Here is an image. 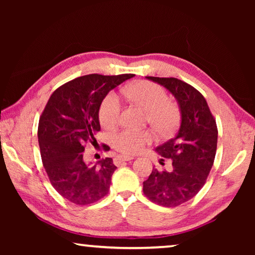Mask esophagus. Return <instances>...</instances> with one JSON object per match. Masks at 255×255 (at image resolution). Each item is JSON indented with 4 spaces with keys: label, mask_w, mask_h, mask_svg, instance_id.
Wrapping results in <instances>:
<instances>
[{
    "label": "esophagus",
    "mask_w": 255,
    "mask_h": 255,
    "mask_svg": "<svg viewBox=\"0 0 255 255\" xmlns=\"http://www.w3.org/2000/svg\"><path fill=\"white\" fill-rule=\"evenodd\" d=\"M133 159L132 156H117L115 158V163L118 164L120 162H127V161H131Z\"/></svg>",
    "instance_id": "esophagus-1"
}]
</instances>
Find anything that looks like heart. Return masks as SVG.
Instances as JSON below:
<instances>
[{
  "label": "heart",
  "mask_w": 255,
  "mask_h": 255,
  "mask_svg": "<svg viewBox=\"0 0 255 255\" xmlns=\"http://www.w3.org/2000/svg\"><path fill=\"white\" fill-rule=\"evenodd\" d=\"M125 97L147 110V120L161 135H169L178 127L180 109L175 102L169 100L164 88L149 81H139L124 89ZM122 100L115 92H109L99 109V120L105 128H112L122 116ZM154 139L148 129L124 128L111 138L114 147L120 153L135 155L141 152Z\"/></svg>",
  "instance_id": "heart-1"
}]
</instances>
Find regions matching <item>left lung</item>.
<instances>
[{"instance_id": "left-lung-1", "label": "left lung", "mask_w": 255, "mask_h": 255, "mask_svg": "<svg viewBox=\"0 0 255 255\" xmlns=\"http://www.w3.org/2000/svg\"><path fill=\"white\" fill-rule=\"evenodd\" d=\"M146 77L169 90L181 110L178 135L156 148L163 162L170 159L172 170L153 169L143 183L150 201L173 208L195 197L206 183L215 161L218 129L206 99L192 85L175 77Z\"/></svg>"}]
</instances>
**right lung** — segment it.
<instances>
[{
    "instance_id": "obj_1",
    "label": "right lung",
    "mask_w": 255,
    "mask_h": 255,
    "mask_svg": "<svg viewBox=\"0 0 255 255\" xmlns=\"http://www.w3.org/2000/svg\"><path fill=\"white\" fill-rule=\"evenodd\" d=\"M133 74L80 76L51 94L38 125L41 161L49 181L60 196L79 206L108 195L117 169L111 157L90 165L83 158L85 144L97 143L99 109L108 92ZM105 150L110 147L102 145Z\"/></svg>"
}]
</instances>
